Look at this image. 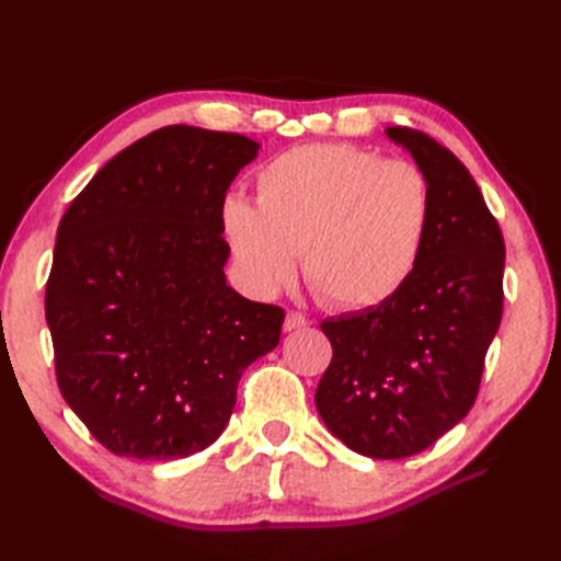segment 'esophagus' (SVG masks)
Wrapping results in <instances>:
<instances>
[{
  "label": "esophagus",
  "instance_id": "obj_1",
  "mask_svg": "<svg viewBox=\"0 0 561 561\" xmlns=\"http://www.w3.org/2000/svg\"><path fill=\"white\" fill-rule=\"evenodd\" d=\"M309 325V318L301 316L297 311H287L285 313V320H283V330L285 332H293V330H299V328H307Z\"/></svg>",
  "mask_w": 561,
  "mask_h": 561
}]
</instances>
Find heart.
<instances>
[{
    "mask_svg": "<svg viewBox=\"0 0 561 561\" xmlns=\"http://www.w3.org/2000/svg\"><path fill=\"white\" fill-rule=\"evenodd\" d=\"M254 201L229 196L219 210L245 285L274 295L304 252V280L339 311L393 299L412 278L431 225L426 175L353 145L283 151L254 178Z\"/></svg>",
    "mask_w": 561,
    "mask_h": 561,
    "instance_id": "b5f03b06",
    "label": "heart"
}]
</instances>
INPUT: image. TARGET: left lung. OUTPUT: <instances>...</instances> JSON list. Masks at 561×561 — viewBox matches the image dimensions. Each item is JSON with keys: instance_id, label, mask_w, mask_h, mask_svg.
<instances>
[{"instance_id": "1", "label": "left lung", "mask_w": 561, "mask_h": 561, "mask_svg": "<svg viewBox=\"0 0 561 561\" xmlns=\"http://www.w3.org/2000/svg\"><path fill=\"white\" fill-rule=\"evenodd\" d=\"M431 186V225L402 290L320 322L332 360L316 390L334 437L369 458L431 447L478 398L503 316L505 243L468 168L431 135L393 126Z\"/></svg>"}]
</instances>
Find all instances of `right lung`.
Listing matches in <instances>:
<instances>
[{
	"label": "right lung",
	"instance_id": "obj_1",
	"mask_svg": "<svg viewBox=\"0 0 561 561\" xmlns=\"http://www.w3.org/2000/svg\"><path fill=\"white\" fill-rule=\"evenodd\" d=\"M257 149L239 133L159 128L60 219L46 280L58 388L116 456L173 461L213 445L243 369L280 342L285 311L225 278L219 210Z\"/></svg>",
	"mask_w": 561,
	"mask_h": 561
}]
</instances>
